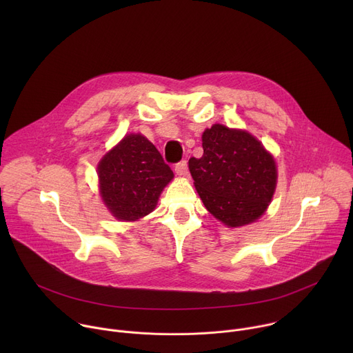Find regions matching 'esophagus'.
Masks as SVG:
<instances>
[{
    "instance_id": "obj_1",
    "label": "esophagus",
    "mask_w": 353,
    "mask_h": 353,
    "mask_svg": "<svg viewBox=\"0 0 353 353\" xmlns=\"http://www.w3.org/2000/svg\"><path fill=\"white\" fill-rule=\"evenodd\" d=\"M174 172H176L179 176H187V174H188V166H187V162H185V161L179 162V163L174 166Z\"/></svg>"
}]
</instances>
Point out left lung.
<instances>
[{
    "label": "left lung",
    "instance_id": "1",
    "mask_svg": "<svg viewBox=\"0 0 353 353\" xmlns=\"http://www.w3.org/2000/svg\"><path fill=\"white\" fill-rule=\"evenodd\" d=\"M204 155L188 169L205 208L229 228L259 219L276 187V165L263 143L243 130L214 124L203 134Z\"/></svg>",
    "mask_w": 353,
    "mask_h": 353
}]
</instances>
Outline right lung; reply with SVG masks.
<instances>
[{"instance_id":"add662e5","label":"right lung","mask_w":353,"mask_h":353,"mask_svg":"<svg viewBox=\"0 0 353 353\" xmlns=\"http://www.w3.org/2000/svg\"><path fill=\"white\" fill-rule=\"evenodd\" d=\"M100 195L119 221H138L152 212L174 177L159 150L141 134L125 135L97 165Z\"/></svg>"}]
</instances>
